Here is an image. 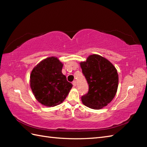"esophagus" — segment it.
<instances>
[{"label":"esophagus","mask_w":147,"mask_h":147,"mask_svg":"<svg viewBox=\"0 0 147 147\" xmlns=\"http://www.w3.org/2000/svg\"><path fill=\"white\" fill-rule=\"evenodd\" d=\"M72 84H73V85L74 86H76V81H73V83H72Z\"/></svg>","instance_id":"obj_1"}]
</instances>
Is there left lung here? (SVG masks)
<instances>
[{
    "mask_svg": "<svg viewBox=\"0 0 147 147\" xmlns=\"http://www.w3.org/2000/svg\"><path fill=\"white\" fill-rule=\"evenodd\" d=\"M80 64L89 85L88 93L82 96L83 104L95 110L107 106L117 91L119 76L115 66L98 54L89 55Z\"/></svg>",
    "mask_w": 147,
    "mask_h": 147,
    "instance_id": "left-lung-1",
    "label": "left lung"
}]
</instances>
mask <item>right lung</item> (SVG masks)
I'll return each mask as SVG.
<instances>
[{"label":"right lung","instance_id":"add662e5","mask_svg":"<svg viewBox=\"0 0 147 147\" xmlns=\"http://www.w3.org/2000/svg\"><path fill=\"white\" fill-rule=\"evenodd\" d=\"M63 64L52 56L40 61L30 74V87L40 104L47 107L61 104L66 98L73 85L62 73Z\"/></svg>","mask_w":147,"mask_h":147}]
</instances>
